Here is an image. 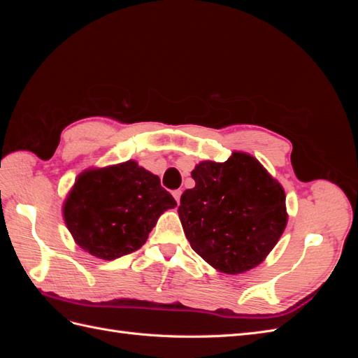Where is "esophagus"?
Wrapping results in <instances>:
<instances>
[{"mask_svg":"<svg viewBox=\"0 0 358 358\" xmlns=\"http://www.w3.org/2000/svg\"><path fill=\"white\" fill-rule=\"evenodd\" d=\"M180 196H182V191H180V189L173 191V197H175V200L178 201V204L180 203Z\"/></svg>","mask_w":358,"mask_h":358,"instance_id":"34e87169","label":"esophagus"}]
</instances>
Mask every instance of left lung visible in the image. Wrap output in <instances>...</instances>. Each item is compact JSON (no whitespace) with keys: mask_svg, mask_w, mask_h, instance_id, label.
<instances>
[{"mask_svg":"<svg viewBox=\"0 0 358 358\" xmlns=\"http://www.w3.org/2000/svg\"><path fill=\"white\" fill-rule=\"evenodd\" d=\"M191 176L196 187L182 194L178 213L194 251L227 275L262 264L287 227L282 185L239 150L224 162H199Z\"/></svg>","mask_w":358,"mask_h":358,"instance_id":"8db88e82","label":"left lung"}]
</instances>
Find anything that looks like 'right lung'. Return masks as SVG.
<instances>
[{"label": "right lung", "instance_id": "right-lung-1", "mask_svg": "<svg viewBox=\"0 0 358 358\" xmlns=\"http://www.w3.org/2000/svg\"><path fill=\"white\" fill-rule=\"evenodd\" d=\"M175 206L157 175L128 159L83 170L64 200L62 216L85 252L110 262L142 246L159 216Z\"/></svg>", "mask_w": 358, "mask_h": 358}]
</instances>
